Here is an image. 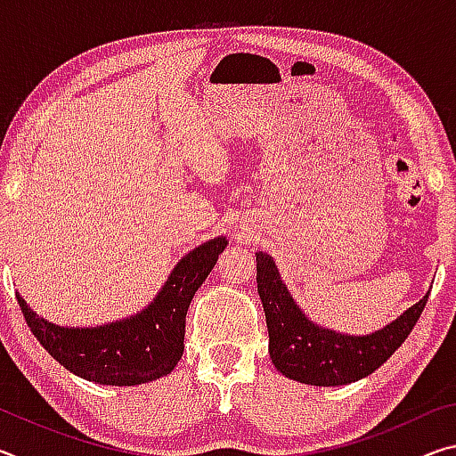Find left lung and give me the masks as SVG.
<instances>
[{"mask_svg":"<svg viewBox=\"0 0 456 456\" xmlns=\"http://www.w3.org/2000/svg\"><path fill=\"white\" fill-rule=\"evenodd\" d=\"M257 291L264 304L269 356L283 376L312 386L358 382L395 354L419 322L430 291L382 330L348 336L312 322L285 288L272 256L259 251Z\"/></svg>","mask_w":456,"mask_h":456,"instance_id":"1","label":"left lung"}]
</instances>
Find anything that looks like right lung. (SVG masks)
Wrapping results in <instances>:
<instances>
[{
	"instance_id": "1",
	"label": "right lung",
	"mask_w": 456,
	"mask_h": 456,
	"mask_svg": "<svg viewBox=\"0 0 456 456\" xmlns=\"http://www.w3.org/2000/svg\"><path fill=\"white\" fill-rule=\"evenodd\" d=\"M225 247V237L195 247L175 265L157 297L141 314L104 326H56L29 310L20 293L18 304L37 342L76 376L106 386L152 382L179 364L191 299Z\"/></svg>"
}]
</instances>
